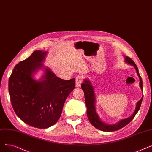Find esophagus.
Returning <instances> with one entry per match:
<instances>
[{"mask_svg": "<svg viewBox=\"0 0 152 152\" xmlns=\"http://www.w3.org/2000/svg\"><path fill=\"white\" fill-rule=\"evenodd\" d=\"M83 83V77L81 76H77L76 77V86L79 87H80Z\"/></svg>", "mask_w": 152, "mask_h": 152, "instance_id": "1", "label": "esophagus"}]
</instances>
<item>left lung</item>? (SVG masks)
<instances>
[{
	"mask_svg": "<svg viewBox=\"0 0 152 152\" xmlns=\"http://www.w3.org/2000/svg\"><path fill=\"white\" fill-rule=\"evenodd\" d=\"M124 62L128 65L133 66L135 68L137 76H139L140 83L139 86L141 89V91L143 93V84L142 78L139 75V70L137 65H135V63L128 57L123 55ZM84 83L81 84V88L84 93V97H85V102L87 107V115L88 117L90 123L100 131H105V132H112L121 129L122 127L126 126L127 124H129L137 114L138 111L140 109L142 101L143 99V94L142 97L140 100H139L135 105V108L134 110V113L132 115L128 118L122 119L119 120L115 124H108L103 121L99 116L97 109H96V96L94 91V87L92 82L90 81V79L86 78L84 79Z\"/></svg>",
	"mask_w": 152,
	"mask_h": 152,
	"instance_id": "left-lung-1",
	"label": "left lung"
}]
</instances>
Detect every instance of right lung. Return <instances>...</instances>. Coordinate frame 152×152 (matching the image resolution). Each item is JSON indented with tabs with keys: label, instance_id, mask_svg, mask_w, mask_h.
<instances>
[{
	"label": "right lung",
	"instance_id": "add662e5",
	"mask_svg": "<svg viewBox=\"0 0 152 152\" xmlns=\"http://www.w3.org/2000/svg\"><path fill=\"white\" fill-rule=\"evenodd\" d=\"M47 52L36 50L16 65L9 81L10 100L15 113L27 124L46 129L57 123L64 103L75 88V79L64 80L44 66ZM44 73L39 80L35 75Z\"/></svg>",
	"mask_w": 152,
	"mask_h": 152
}]
</instances>
